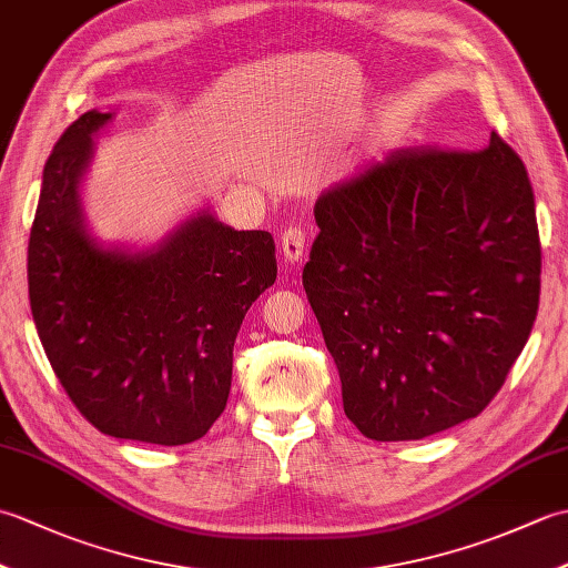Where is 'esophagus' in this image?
<instances>
[{
	"label": "esophagus",
	"mask_w": 568,
	"mask_h": 568,
	"mask_svg": "<svg viewBox=\"0 0 568 568\" xmlns=\"http://www.w3.org/2000/svg\"><path fill=\"white\" fill-rule=\"evenodd\" d=\"M281 251L287 263H300L305 253V232L300 226H287L281 234Z\"/></svg>",
	"instance_id": "esophagus-1"
}]
</instances>
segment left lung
<instances>
[{"label": "left lung", "mask_w": 568, "mask_h": 568, "mask_svg": "<svg viewBox=\"0 0 568 568\" xmlns=\"http://www.w3.org/2000/svg\"><path fill=\"white\" fill-rule=\"evenodd\" d=\"M303 285L344 413L376 442L484 413L532 332L541 246L525 163L395 149L322 192Z\"/></svg>", "instance_id": "left-lung-1"}]
</instances>
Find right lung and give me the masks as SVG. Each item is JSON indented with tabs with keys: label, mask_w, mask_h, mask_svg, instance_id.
Listing matches in <instances>:
<instances>
[{
	"label": "right lung",
	"mask_w": 568,
	"mask_h": 568,
	"mask_svg": "<svg viewBox=\"0 0 568 568\" xmlns=\"http://www.w3.org/2000/svg\"><path fill=\"white\" fill-rule=\"evenodd\" d=\"M112 116L84 112L48 155L29 239L31 315L58 381L94 427L180 446L224 413L241 322L275 283V244L210 210L146 248L92 236L80 183L92 136Z\"/></svg>",
	"instance_id": "obj_1"
}]
</instances>
